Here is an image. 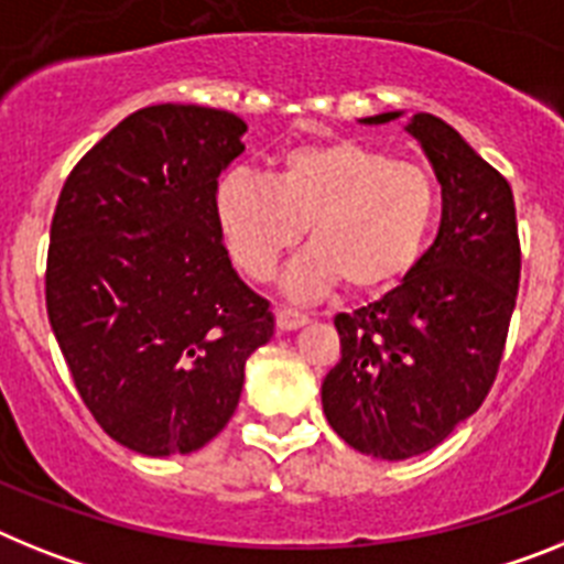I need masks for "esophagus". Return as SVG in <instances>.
Returning a JSON list of instances; mask_svg holds the SVG:
<instances>
[{
	"label": "esophagus",
	"instance_id": "1",
	"mask_svg": "<svg viewBox=\"0 0 564 564\" xmlns=\"http://www.w3.org/2000/svg\"><path fill=\"white\" fill-rule=\"evenodd\" d=\"M302 325H307V316L300 314V311H291V307H279L276 311V328L282 334L302 328Z\"/></svg>",
	"mask_w": 564,
	"mask_h": 564
}]
</instances>
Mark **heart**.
I'll list each match as a JSON object with an SVG mask.
<instances>
[{
    "instance_id": "obj_1",
    "label": "heart",
    "mask_w": 564,
    "mask_h": 564,
    "mask_svg": "<svg viewBox=\"0 0 564 564\" xmlns=\"http://www.w3.org/2000/svg\"><path fill=\"white\" fill-rule=\"evenodd\" d=\"M210 208L225 250L253 282H268L307 228L314 248L282 282L291 300H316L341 282L354 296H377L420 262L436 185L422 167L377 148L325 139L282 153L271 182L225 173Z\"/></svg>"
}]
</instances>
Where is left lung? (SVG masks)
<instances>
[{"instance_id": "8db88e82", "label": "left lung", "mask_w": 564, "mask_h": 564, "mask_svg": "<svg viewBox=\"0 0 564 564\" xmlns=\"http://www.w3.org/2000/svg\"><path fill=\"white\" fill-rule=\"evenodd\" d=\"M388 110L359 119L384 124ZM405 131L442 185L431 248L379 302L334 319L341 359L322 382V411L359 454L411 459L447 440L488 397L519 291L511 185L433 113Z\"/></svg>"}]
</instances>
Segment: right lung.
I'll use <instances>...</instances> for the list:
<instances>
[{
	"label": "right lung",
	"instance_id": "obj_1",
	"mask_svg": "<svg viewBox=\"0 0 564 564\" xmlns=\"http://www.w3.org/2000/svg\"><path fill=\"white\" fill-rule=\"evenodd\" d=\"M245 131L228 110L151 105L79 159L56 202L47 319L82 402L137 454L208 445L273 336L210 208Z\"/></svg>",
	"mask_w": 564,
	"mask_h": 564
}]
</instances>
